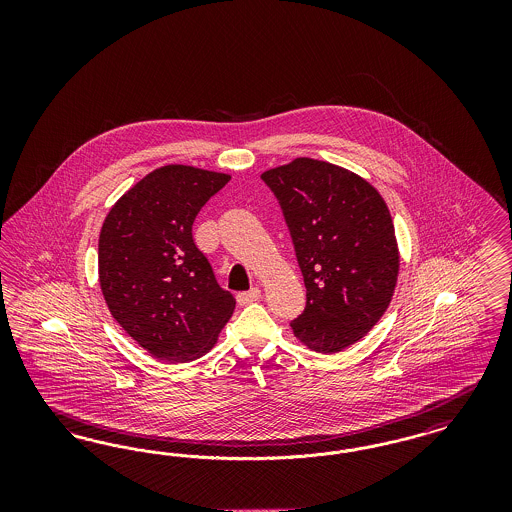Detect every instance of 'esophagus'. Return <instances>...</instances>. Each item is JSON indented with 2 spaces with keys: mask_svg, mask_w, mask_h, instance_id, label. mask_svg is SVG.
Returning <instances> with one entry per match:
<instances>
[{
  "mask_svg": "<svg viewBox=\"0 0 512 512\" xmlns=\"http://www.w3.org/2000/svg\"><path fill=\"white\" fill-rule=\"evenodd\" d=\"M261 297V290L259 288H251L249 292L238 293V303L240 305H247V303H253Z\"/></svg>",
  "mask_w": 512,
  "mask_h": 512,
  "instance_id": "esophagus-1",
  "label": "esophagus"
}]
</instances>
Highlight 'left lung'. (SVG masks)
I'll list each match as a JSON object with an SVG mask.
<instances>
[{"label":"left lung","instance_id":"obj_1","mask_svg":"<svg viewBox=\"0 0 512 512\" xmlns=\"http://www.w3.org/2000/svg\"><path fill=\"white\" fill-rule=\"evenodd\" d=\"M280 203L307 303L293 334L318 353L361 340L390 305L399 251L382 195L355 172L299 157L261 174Z\"/></svg>","mask_w":512,"mask_h":512}]
</instances>
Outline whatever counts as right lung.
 <instances>
[{
  "label": "right lung",
  "mask_w": 512,
  "mask_h": 512,
  "mask_svg": "<svg viewBox=\"0 0 512 512\" xmlns=\"http://www.w3.org/2000/svg\"><path fill=\"white\" fill-rule=\"evenodd\" d=\"M230 176L186 165L149 172L113 205L99 234V284L113 318L147 353L186 363L207 353L232 317L192 226Z\"/></svg>",
  "instance_id": "1"
}]
</instances>
